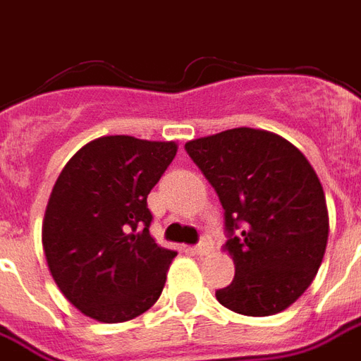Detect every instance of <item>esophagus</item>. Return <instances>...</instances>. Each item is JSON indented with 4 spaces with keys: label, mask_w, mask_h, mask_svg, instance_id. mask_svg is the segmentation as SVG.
<instances>
[{
    "label": "esophagus",
    "mask_w": 361,
    "mask_h": 361,
    "mask_svg": "<svg viewBox=\"0 0 361 361\" xmlns=\"http://www.w3.org/2000/svg\"><path fill=\"white\" fill-rule=\"evenodd\" d=\"M211 247H212V242H211V238H209V235H203V238H201V242L197 243L195 245V253L197 255H204V253H209V251H211Z\"/></svg>",
    "instance_id": "1"
}]
</instances>
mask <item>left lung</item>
Segmentation results:
<instances>
[{"mask_svg": "<svg viewBox=\"0 0 361 361\" xmlns=\"http://www.w3.org/2000/svg\"><path fill=\"white\" fill-rule=\"evenodd\" d=\"M224 209L235 276L216 290L224 307L267 317L307 290L329 240L317 173L294 145L271 131L235 127L185 142Z\"/></svg>", "mask_w": 361, "mask_h": 361, "instance_id": "1", "label": "left lung"}]
</instances>
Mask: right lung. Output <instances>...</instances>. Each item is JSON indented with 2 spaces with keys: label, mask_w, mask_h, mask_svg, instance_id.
I'll list each match as a JSON object with an SVG mask.
<instances>
[{
  "label": "right lung",
  "mask_w": 361,
  "mask_h": 361,
  "mask_svg": "<svg viewBox=\"0 0 361 361\" xmlns=\"http://www.w3.org/2000/svg\"><path fill=\"white\" fill-rule=\"evenodd\" d=\"M178 152L173 141L110 135L75 152L42 224L51 276L87 317L123 323L157 302L178 255L150 235L147 197Z\"/></svg>",
  "instance_id": "right-lung-1"
}]
</instances>
